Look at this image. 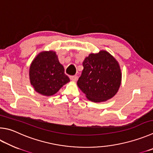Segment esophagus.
<instances>
[{
  "label": "esophagus",
  "mask_w": 153,
  "mask_h": 153,
  "mask_svg": "<svg viewBox=\"0 0 153 153\" xmlns=\"http://www.w3.org/2000/svg\"><path fill=\"white\" fill-rule=\"evenodd\" d=\"M70 79H71V81L76 82L77 80V79H78V77L76 76H72L70 77Z\"/></svg>",
  "instance_id": "obj_1"
}]
</instances>
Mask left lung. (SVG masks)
<instances>
[{
	"mask_svg": "<svg viewBox=\"0 0 153 153\" xmlns=\"http://www.w3.org/2000/svg\"><path fill=\"white\" fill-rule=\"evenodd\" d=\"M77 85L87 98L94 102H104L117 93L121 83V71L116 60L105 51L91 53L83 62Z\"/></svg>",
	"mask_w": 153,
	"mask_h": 153,
	"instance_id": "obj_1",
	"label": "left lung"
}]
</instances>
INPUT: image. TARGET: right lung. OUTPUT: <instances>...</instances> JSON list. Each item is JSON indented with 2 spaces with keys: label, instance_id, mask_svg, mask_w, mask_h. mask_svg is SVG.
I'll return each instance as SVG.
<instances>
[{
  "label": "right lung",
  "instance_id": "1",
  "mask_svg": "<svg viewBox=\"0 0 153 153\" xmlns=\"http://www.w3.org/2000/svg\"><path fill=\"white\" fill-rule=\"evenodd\" d=\"M30 84L35 90L44 96H52L69 82L64 68L59 63L55 52L39 54L29 69Z\"/></svg>",
  "mask_w": 153,
  "mask_h": 153
}]
</instances>
